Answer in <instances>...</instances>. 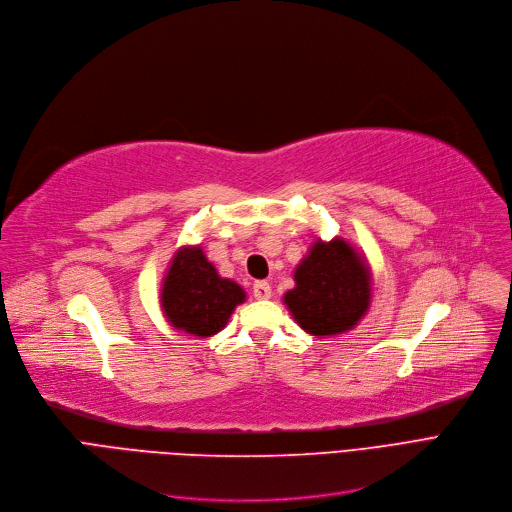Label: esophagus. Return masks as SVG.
Masks as SVG:
<instances>
[{
	"instance_id": "obj_1",
	"label": "esophagus",
	"mask_w": 512,
	"mask_h": 512,
	"mask_svg": "<svg viewBox=\"0 0 512 512\" xmlns=\"http://www.w3.org/2000/svg\"><path fill=\"white\" fill-rule=\"evenodd\" d=\"M252 291H254V298H258V300H269L271 298V285L266 283V281H256L254 285H252Z\"/></svg>"
}]
</instances>
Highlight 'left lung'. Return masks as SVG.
<instances>
[{
	"label": "left lung",
	"mask_w": 512,
	"mask_h": 512,
	"mask_svg": "<svg viewBox=\"0 0 512 512\" xmlns=\"http://www.w3.org/2000/svg\"><path fill=\"white\" fill-rule=\"evenodd\" d=\"M294 279L296 287L283 300L312 335L352 329L371 304V273L344 239L316 241Z\"/></svg>",
	"instance_id": "8db88e82"
}]
</instances>
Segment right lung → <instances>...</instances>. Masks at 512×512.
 I'll use <instances>...</instances> for the list:
<instances>
[{"instance_id":"add662e5","label":"right lung","mask_w":512,"mask_h":512,"mask_svg":"<svg viewBox=\"0 0 512 512\" xmlns=\"http://www.w3.org/2000/svg\"><path fill=\"white\" fill-rule=\"evenodd\" d=\"M243 300V289L235 281L218 277L202 248L179 250L162 287V310L168 323L198 337L221 331Z\"/></svg>"}]
</instances>
